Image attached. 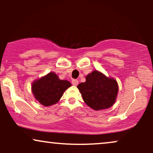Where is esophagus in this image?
Wrapping results in <instances>:
<instances>
[{
    "label": "esophagus",
    "mask_w": 153,
    "mask_h": 153,
    "mask_svg": "<svg viewBox=\"0 0 153 153\" xmlns=\"http://www.w3.org/2000/svg\"><path fill=\"white\" fill-rule=\"evenodd\" d=\"M72 84H73V85H77L78 84V80H72Z\"/></svg>",
    "instance_id": "1"
}]
</instances>
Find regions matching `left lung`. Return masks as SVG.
Returning <instances> with one entry per match:
<instances>
[{
    "label": "left lung",
    "instance_id": "left-lung-1",
    "mask_svg": "<svg viewBox=\"0 0 153 153\" xmlns=\"http://www.w3.org/2000/svg\"><path fill=\"white\" fill-rule=\"evenodd\" d=\"M82 99L94 110L106 109L113 106L118 94V83L102 73L94 71L85 77V82L78 85Z\"/></svg>",
    "mask_w": 153,
    "mask_h": 153
}]
</instances>
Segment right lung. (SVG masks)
Wrapping results in <instances>:
<instances>
[{"mask_svg": "<svg viewBox=\"0 0 153 153\" xmlns=\"http://www.w3.org/2000/svg\"><path fill=\"white\" fill-rule=\"evenodd\" d=\"M71 83L60 80L53 72L33 82L31 90L34 98L45 106H50L59 101L64 92Z\"/></svg>", "mask_w": 153, "mask_h": 153, "instance_id": "obj_1", "label": "right lung"}]
</instances>
